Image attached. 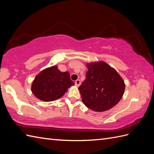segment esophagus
<instances>
[{
  "mask_svg": "<svg viewBox=\"0 0 154 154\" xmlns=\"http://www.w3.org/2000/svg\"><path fill=\"white\" fill-rule=\"evenodd\" d=\"M75 85H76V86H79L80 85V80H76L75 81Z\"/></svg>",
  "mask_w": 154,
  "mask_h": 154,
  "instance_id": "esophagus-1",
  "label": "esophagus"
}]
</instances>
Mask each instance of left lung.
<instances>
[{"mask_svg": "<svg viewBox=\"0 0 154 154\" xmlns=\"http://www.w3.org/2000/svg\"><path fill=\"white\" fill-rule=\"evenodd\" d=\"M85 80L78 88L83 103L97 112L117 105L124 94L125 84L116 71L103 61L87 64Z\"/></svg>", "mask_w": 154, "mask_h": 154, "instance_id": "8db88e82", "label": "left lung"}]
</instances>
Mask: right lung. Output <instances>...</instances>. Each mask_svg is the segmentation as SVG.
Segmentation results:
<instances>
[{
	"instance_id": "obj_1",
	"label": "right lung",
	"mask_w": 154,
	"mask_h": 154,
	"mask_svg": "<svg viewBox=\"0 0 154 154\" xmlns=\"http://www.w3.org/2000/svg\"><path fill=\"white\" fill-rule=\"evenodd\" d=\"M73 85L68 72H63L57 66H53L37 75L32 85V91L39 100L52 101L62 97Z\"/></svg>"
}]
</instances>
